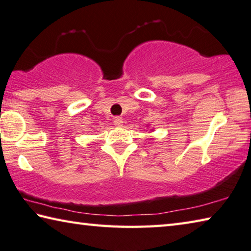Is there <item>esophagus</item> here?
I'll use <instances>...</instances> for the list:
<instances>
[{
    "instance_id": "34e87169",
    "label": "esophagus",
    "mask_w": 251,
    "mask_h": 251,
    "mask_svg": "<svg viewBox=\"0 0 251 251\" xmlns=\"http://www.w3.org/2000/svg\"><path fill=\"white\" fill-rule=\"evenodd\" d=\"M113 122H114V126H121L122 123H123V120H122V118H120V117H114L113 118Z\"/></svg>"
}]
</instances>
